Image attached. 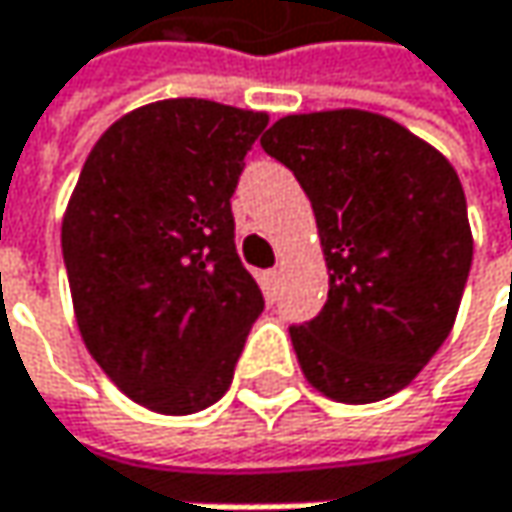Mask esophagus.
I'll return each mask as SVG.
<instances>
[{
    "label": "esophagus",
    "mask_w": 512,
    "mask_h": 512,
    "mask_svg": "<svg viewBox=\"0 0 512 512\" xmlns=\"http://www.w3.org/2000/svg\"><path fill=\"white\" fill-rule=\"evenodd\" d=\"M266 275H269V281H278V275H281V269H278V266H275V269H269V272H266Z\"/></svg>",
    "instance_id": "1"
}]
</instances>
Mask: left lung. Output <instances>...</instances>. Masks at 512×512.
<instances>
[{
    "instance_id": "obj_1",
    "label": "left lung",
    "mask_w": 512,
    "mask_h": 512,
    "mask_svg": "<svg viewBox=\"0 0 512 512\" xmlns=\"http://www.w3.org/2000/svg\"><path fill=\"white\" fill-rule=\"evenodd\" d=\"M260 145L305 189L329 266L323 311L290 326L305 379L338 403L397 394L451 335L471 269L454 165L364 109L278 118Z\"/></svg>"
}]
</instances>
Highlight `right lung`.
Masks as SVG:
<instances>
[{"mask_svg":"<svg viewBox=\"0 0 512 512\" xmlns=\"http://www.w3.org/2000/svg\"><path fill=\"white\" fill-rule=\"evenodd\" d=\"M266 112L177 97L118 118L61 222L79 335L103 373L159 415L213 406L263 311L234 246L231 195Z\"/></svg>","mask_w":512,"mask_h":512,"instance_id":"right-lung-1","label":"right lung"}]
</instances>
